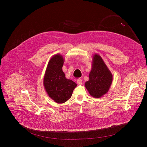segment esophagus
<instances>
[{"instance_id": "obj_1", "label": "esophagus", "mask_w": 147, "mask_h": 147, "mask_svg": "<svg viewBox=\"0 0 147 147\" xmlns=\"http://www.w3.org/2000/svg\"><path fill=\"white\" fill-rule=\"evenodd\" d=\"M77 84H78V85H82V83H83L82 80L81 79H77Z\"/></svg>"}]
</instances>
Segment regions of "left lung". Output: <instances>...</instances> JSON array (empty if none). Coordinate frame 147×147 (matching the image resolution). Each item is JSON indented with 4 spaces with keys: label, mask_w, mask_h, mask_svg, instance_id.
Segmentation results:
<instances>
[{
    "label": "left lung",
    "mask_w": 147,
    "mask_h": 147,
    "mask_svg": "<svg viewBox=\"0 0 147 147\" xmlns=\"http://www.w3.org/2000/svg\"><path fill=\"white\" fill-rule=\"evenodd\" d=\"M91 64L89 79L85 83V86L91 96L101 98L109 90L113 76L101 57L98 54L94 55Z\"/></svg>",
    "instance_id": "1"
}]
</instances>
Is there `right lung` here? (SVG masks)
<instances>
[{"label": "right lung", "mask_w": 147, "mask_h": 147, "mask_svg": "<svg viewBox=\"0 0 147 147\" xmlns=\"http://www.w3.org/2000/svg\"><path fill=\"white\" fill-rule=\"evenodd\" d=\"M64 62L63 56L56 54L49 62L43 78V85L49 96L58 104L69 100L77 84L67 79L62 70Z\"/></svg>", "instance_id": "1"}]
</instances>
